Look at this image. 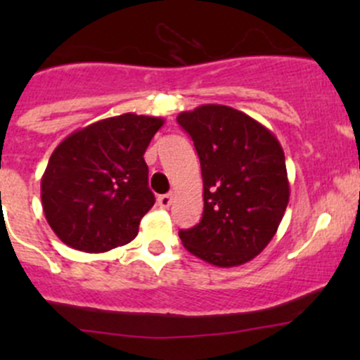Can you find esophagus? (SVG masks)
<instances>
[{
    "label": "esophagus",
    "mask_w": 360,
    "mask_h": 360,
    "mask_svg": "<svg viewBox=\"0 0 360 360\" xmlns=\"http://www.w3.org/2000/svg\"><path fill=\"white\" fill-rule=\"evenodd\" d=\"M157 203H158L160 207H162V209H167V207H169L170 203H172V195H170V193L160 195V197L157 198Z\"/></svg>",
    "instance_id": "esophagus-1"
}]
</instances>
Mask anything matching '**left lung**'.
<instances>
[{"mask_svg": "<svg viewBox=\"0 0 360 360\" xmlns=\"http://www.w3.org/2000/svg\"><path fill=\"white\" fill-rule=\"evenodd\" d=\"M177 123L200 158L203 214L179 238L193 256L221 268L261 252L289 203L285 157L277 137L245 112L221 104L183 111Z\"/></svg>", "mask_w": 360, "mask_h": 360, "instance_id": "obj_1", "label": "left lung"}]
</instances>
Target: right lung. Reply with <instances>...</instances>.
I'll return each instance as SVG.
<instances>
[{
	"label": "right lung",
	"instance_id": "obj_1",
	"mask_svg": "<svg viewBox=\"0 0 360 360\" xmlns=\"http://www.w3.org/2000/svg\"><path fill=\"white\" fill-rule=\"evenodd\" d=\"M165 120H99L53 150L41 177V205L53 233L76 250L106 252L134 240L153 207L144 153Z\"/></svg>",
	"mask_w": 360,
	"mask_h": 360
}]
</instances>
